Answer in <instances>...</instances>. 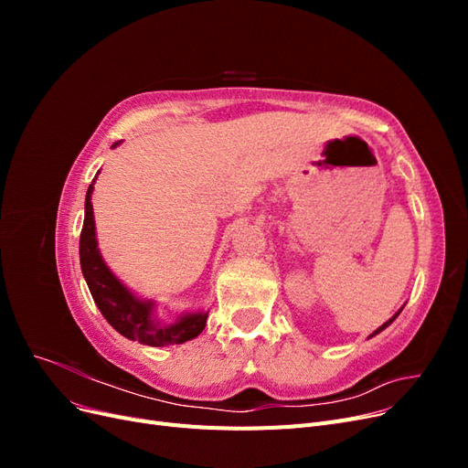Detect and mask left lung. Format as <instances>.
<instances>
[{
    "label": "left lung",
    "mask_w": 468,
    "mask_h": 468,
    "mask_svg": "<svg viewBox=\"0 0 468 468\" xmlns=\"http://www.w3.org/2000/svg\"><path fill=\"white\" fill-rule=\"evenodd\" d=\"M399 314H400V313H399ZM399 314H394V316H392V318H390V320H388V322H385V324H382V325H380V328H378V330H375V332H373V334H371V335H369V337H373V335H375V334H378V332H382V330H385V328H387V325H388V324H390V322H392V320H394V318H396V316H399Z\"/></svg>",
    "instance_id": "left-lung-1"
}]
</instances>
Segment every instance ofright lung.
<instances>
[{"instance_id": "add662e5", "label": "right lung", "mask_w": 468, "mask_h": 468, "mask_svg": "<svg viewBox=\"0 0 468 468\" xmlns=\"http://www.w3.org/2000/svg\"><path fill=\"white\" fill-rule=\"evenodd\" d=\"M115 146L117 143L112 144V148ZM91 191L93 183L86 195V218H83V229L80 234V263L93 301L105 320L124 337L136 339V342L152 347L176 346L199 335L207 325L205 313L189 314L172 325H162L154 318L152 304L134 299L121 285V281L109 271L97 250Z\"/></svg>"}]
</instances>
